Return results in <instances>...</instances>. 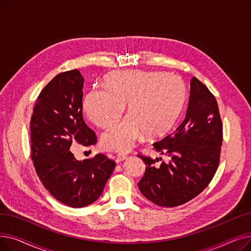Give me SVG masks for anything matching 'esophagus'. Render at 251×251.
Listing matches in <instances>:
<instances>
[{
	"label": "esophagus",
	"instance_id": "esophagus-1",
	"mask_svg": "<svg viewBox=\"0 0 251 251\" xmlns=\"http://www.w3.org/2000/svg\"><path fill=\"white\" fill-rule=\"evenodd\" d=\"M127 157V154L126 153H124V152H119V153H117V155H116V162L117 163H119V162H122V161H124L125 159Z\"/></svg>",
	"mask_w": 251,
	"mask_h": 251
}]
</instances>
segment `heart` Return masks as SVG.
Masks as SVG:
<instances>
[{"mask_svg":"<svg viewBox=\"0 0 251 251\" xmlns=\"http://www.w3.org/2000/svg\"><path fill=\"white\" fill-rule=\"evenodd\" d=\"M102 87L92 89L83 100L89 120L103 127L121 116L123 120L104 130L105 149L126 151L142 134L154 138L165 135L178 119L186 99L182 78L155 71H115L103 79Z\"/></svg>","mask_w":251,"mask_h":251,"instance_id":"b5f03b06","label":"heart"}]
</instances>
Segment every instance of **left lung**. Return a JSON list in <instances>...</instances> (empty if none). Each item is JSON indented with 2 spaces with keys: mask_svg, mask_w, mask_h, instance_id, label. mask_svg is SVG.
I'll use <instances>...</instances> for the list:
<instances>
[{
  "mask_svg": "<svg viewBox=\"0 0 251 251\" xmlns=\"http://www.w3.org/2000/svg\"><path fill=\"white\" fill-rule=\"evenodd\" d=\"M223 124L215 96L196 77L190 81L186 116L182 123L153 148L168 154V163L138 155L146 172L138 188L156 205L173 207L199 195L214 178L220 163ZM162 161V157H160Z\"/></svg>",
  "mask_w": 251,
  "mask_h": 251,
  "instance_id": "1",
  "label": "left lung"
}]
</instances>
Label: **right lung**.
<instances>
[{
  "label": "right lung",
  "instance_id": "add662e5",
  "mask_svg": "<svg viewBox=\"0 0 251 251\" xmlns=\"http://www.w3.org/2000/svg\"><path fill=\"white\" fill-rule=\"evenodd\" d=\"M83 82L77 69L56 75L37 97L30 120V154L39 180L57 201L75 208L99 199L116 166L102 153L77 161L70 150L74 142H98L83 120Z\"/></svg>",
  "mask_w": 251,
  "mask_h": 251
}]
</instances>
